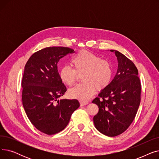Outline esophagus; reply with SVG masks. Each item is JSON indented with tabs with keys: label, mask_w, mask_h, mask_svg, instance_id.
Returning <instances> with one entry per match:
<instances>
[{
	"label": "esophagus",
	"mask_w": 159,
	"mask_h": 159,
	"mask_svg": "<svg viewBox=\"0 0 159 159\" xmlns=\"http://www.w3.org/2000/svg\"><path fill=\"white\" fill-rule=\"evenodd\" d=\"M88 104V102H84V101H80V104L81 106H85V105H87Z\"/></svg>",
	"instance_id": "1"
}]
</instances>
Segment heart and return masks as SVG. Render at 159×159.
Instances as JSON below:
<instances>
[{"instance_id":"obj_1","label":"heart","mask_w":159,"mask_h":159,"mask_svg":"<svg viewBox=\"0 0 159 159\" xmlns=\"http://www.w3.org/2000/svg\"><path fill=\"white\" fill-rule=\"evenodd\" d=\"M73 69L64 66L59 71L62 82L67 86L73 85L77 75H81L83 83L68 91L72 98L88 101L95 93L96 88L101 91L106 88L112 79L113 70L110 63L87 50H82L71 61Z\"/></svg>"}]
</instances>
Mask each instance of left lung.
<instances>
[{"label":"left lung","instance_id":"8db88e82","mask_svg":"<svg viewBox=\"0 0 159 159\" xmlns=\"http://www.w3.org/2000/svg\"><path fill=\"white\" fill-rule=\"evenodd\" d=\"M110 51L117 58V71L92 102L98 106V112L93 117L96 129L106 136L115 137L126 131L135 117L140 102L141 84L133 62L116 50Z\"/></svg>","mask_w":159,"mask_h":159}]
</instances>
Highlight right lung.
Returning a JSON list of instances; mask_svg holds the SVG:
<instances>
[{"label": "right lung", "mask_w": 159, "mask_h": 159, "mask_svg": "<svg viewBox=\"0 0 159 159\" xmlns=\"http://www.w3.org/2000/svg\"><path fill=\"white\" fill-rule=\"evenodd\" d=\"M73 52L66 47L46 48L33 53L24 67L23 107L33 126L47 135L63 130L80 106L76 99H58L67 89L60 79L57 64Z\"/></svg>", "instance_id": "add662e5"}]
</instances>
